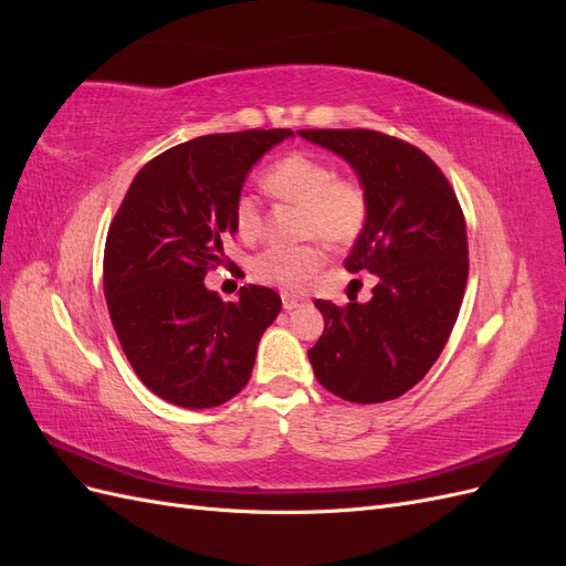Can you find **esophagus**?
<instances>
[{
	"label": "esophagus",
	"mask_w": 566,
	"mask_h": 566,
	"mask_svg": "<svg viewBox=\"0 0 566 566\" xmlns=\"http://www.w3.org/2000/svg\"><path fill=\"white\" fill-rule=\"evenodd\" d=\"M306 300L304 297H297V295H290V293H283V310L285 312H295L297 306H302Z\"/></svg>",
	"instance_id": "1"
}]
</instances>
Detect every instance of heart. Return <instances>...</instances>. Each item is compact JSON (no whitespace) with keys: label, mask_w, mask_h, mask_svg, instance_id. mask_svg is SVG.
I'll return each instance as SVG.
<instances>
[{"label":"heart","mask_w":566,"mask_h":566,"mask_svg":"<svg viewBox=\"0 0 566 566\" xmlns=\"http://www.w3.org/2000/svg\"><path fill=\"white\" fill-rule=\"evenodd\" d=\"M266 191L287 202H297L300 233L321 238L333 248L354 243L368 221V193L356 179H337L331 163L310 153H290L264 172ZM235 229L243 238H256L262 231L260 200L243 193L235 200ZM323 266V245H269L254 256V276L279 285L285 293H297Z\"/></svg>","instance_id":"heart-1"}]
</instances>
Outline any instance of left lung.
Wrapping results in <instances>:
<instances>
[{"label": "left lung", "mask_w": 566, "mask_h": 566, "mask_svg": "<svg viewBox=\"0 0 566 566\" xmlns=\"http://www.w3.org/2000/svg\"><path fill=\"white\" fill-rule=\"evenodd\" d=\"M333 150L368 193V221L345 260L378 279L368 302L316 300L323 335L310 349L316 380L354 403L397 399L434 366L468 283L465 217L430 156L370 129H300Z\"/></svg>", "instance_id": "1"}]
</instances>
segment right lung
<instances>
[{
	"instance_id": "obj_1",
	"label": "right lung",
	"mask_w": 566,
	"mask_h": 566,
	"mask_svg": "<svg viewBox=\"0 0 566 566\" xmlns=\"http://www.w3.org/2000/svg\"><path fill=\"white\" fill-rule=\"evenodd\" d=\"M290 129L198 136L160 153L134 177L106 238L104 293L113 328L139 380L181 408H214L241 391L256 345L281 312L264 285L238 302L205 287L235 229L250 169Z\"/></svg>"
}]
</instances>
